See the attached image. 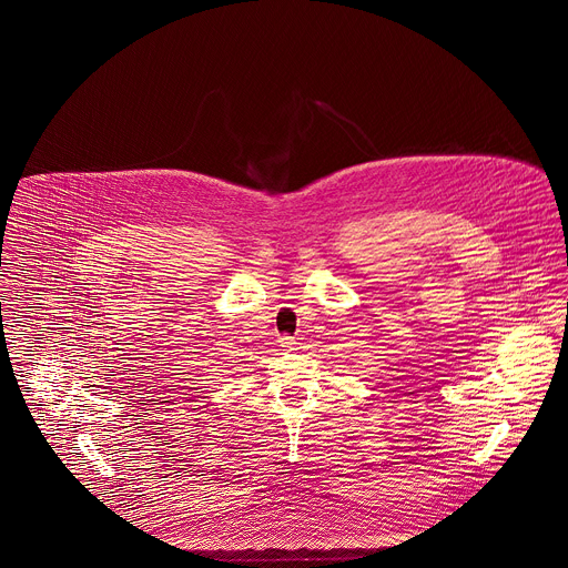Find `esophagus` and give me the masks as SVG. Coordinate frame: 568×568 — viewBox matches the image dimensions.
<instances>
[{"mask_svg":"<svg viewBox=\"0 0 568 568\" xmlns=\"http://www.w3.org/2000/svg\"><path fill=\"white\" fill-rule=\"evenodd\" d=\"M278 343H281V347H285L287 352H294L297 345L294 336H281V338H278Z\"/></svg>","mask_w":568,"mask_h":568,"instance_id":"1","label":"esophagus"}]
</instances>
